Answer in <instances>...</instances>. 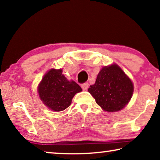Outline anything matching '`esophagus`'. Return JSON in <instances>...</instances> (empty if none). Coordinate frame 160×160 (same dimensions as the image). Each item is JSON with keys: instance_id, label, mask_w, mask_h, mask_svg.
Instances as JSON below:
<instances>
[{"instance_id": "esophagus-1", "label": "esophagus", "mask_w": 160, "mask_h": 160, "mask_svg": "<svg viewBox=\"0 0 160 160\" xmlns=\"http://www.w3.org/2000/svg\"><path fill=\"white\" fill-rule=\"evenodd\" d=\"M88 87H89V84L88 82H85V83H83L82 84V85H81V88L83 90H87L88 89Z\"/></svg>"}]
</instances>
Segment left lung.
Segmentation results:
<instances>
[{
	"label": "left lung",
	"mask_w": 160,
	"mask_h": 160,
	"mask_svg": "<svg viewBox=\"0 0 160 160\" xmlns=\"http://www.w3.org/2000/svg\"><path fill=\"white\" fill-rule=\"evenodd\" d=\"M88 92L104 111L118 112L131 99L133 85L123 70L113 64L100 70L95 83L90 86Z\"/></svg>",
	"instance_id": "left-lung-1"
}]
</instances>
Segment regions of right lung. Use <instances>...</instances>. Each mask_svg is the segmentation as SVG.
Returning a JSON list of instances; mask_svg holds the SVG:
<instances>
[{"label": "right lung", "instance_id": "right-lung-1", "mask_svg": "<svg viewBox=\"0 0 160 160\" xmlns=\"http://www.w3.org/2000/svg\"><path fill=\"white\" fill-rule=\"evenodd\" d=\"M62 72L61 69L50 70L38 88L42 101L56 112H61L68 107L75 94L82 91L76 82L68 80Z\"/></svg>", "mask_w": 160, "mask_h": 160}]
</instances>
